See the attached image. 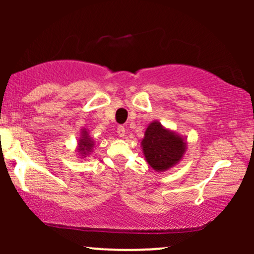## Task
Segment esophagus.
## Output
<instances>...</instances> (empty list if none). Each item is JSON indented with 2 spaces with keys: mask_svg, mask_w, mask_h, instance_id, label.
I'll list each match as a JSON object with an SVG mask.
<instances>
[{
  "mask_svg": "<svg viewBox=\"0 0 254 254\" xmlns=\"http://www.w3.org/2000/svg\"><path fill=\"white\" fill-rule=\"evenodd\" d=\"M117 132H118L119 137H124L125 136V127H122V125H121V127H118Z\"/></svg>",
  "mask_w": 254,
  "mask_h": 254,
  "instance_id": "34e87169",
  "label": "esophagus"
}]
</instances>
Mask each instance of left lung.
Wrapping results in <instances>:
<instances>
[{"label": "left lung", "mask_w": 254, "mask_h": 254, "mask_svg": "<svg viewBox=\"0 0 254 254\" xmlns=\"http://www.w3.org/2000/svg\"><path fill=\"white\" fill-rule=\"evenodd\" d=\"M141 147L148 165L155 172H165L182 161L188 142L186 137L154 121L144 131Z\"/></svg>", "instance_id": "obj_1"}]
</instances>
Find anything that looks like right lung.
I'll return each mask as SVG.
<instances>
[{
  "instance_id": "right-lung-1",
  "label": "right lung",
  "mask_w": 254,
  "mask_h": 254,
  "mask_svg": "<svg viewBox=\"0 0 254 254\" xmlns=\"http://www.w3.org/2000/svg\"><path fill=\"white\" fill-rule=\"evenodd\" d=\"M95 142L94 139L92 138L89 135L88 130L86 127L81 129V135L80 138L77 141V147H76V151L78 154V156L82 159V157H87L90 153L93 151V148H94Z\"/></svg>"
}]
</instances>
